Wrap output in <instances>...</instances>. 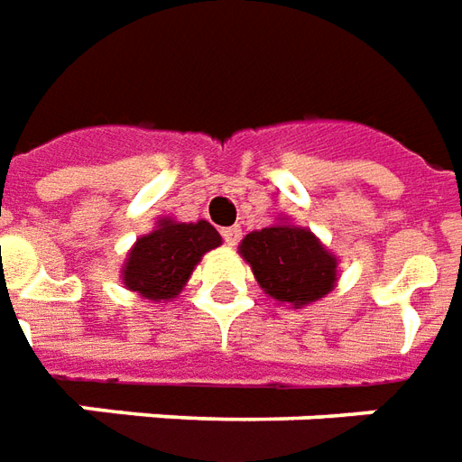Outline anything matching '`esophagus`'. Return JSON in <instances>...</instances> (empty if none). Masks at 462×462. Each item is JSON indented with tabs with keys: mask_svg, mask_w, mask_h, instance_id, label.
<instances>
[{
	"mask_svg": "<svg viewBox=\"0 0 462 462\" xmlns=\"http://www.w3.org/2000/svg\"><path fill=\"white\" fill-rule=\"evenodd\" d=\"M222 237H225L227 245H237L242 237V230L240 227H225V230H222Z\"/></svg>",
	"mask_w": 462,
	"mask_h": 462,
	"instance_id": "1",
	"label": "esophagus"
}]
</instances>
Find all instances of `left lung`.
Instances as JSON below:
<instances>
[{
    "label": "left lung",
    "instance_id": "1",
    "mask_svg": "<svg viewBox=\"0 0 462 462\" xmlns=\"http://www.w3.org/2000/svg\"><path fill=\"white\" fill-rule=\"evenodd\" d=\"M267 298L290 308H305L328 298L337 285L340 260L310 227L287 217L245 235L237 247Z\"/></svg>",
    "mask_w": 462,
    "mask_h": 462
}]
</instances>
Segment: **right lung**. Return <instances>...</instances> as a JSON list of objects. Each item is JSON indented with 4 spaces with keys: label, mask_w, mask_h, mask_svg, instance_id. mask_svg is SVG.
Instances as JSON below:
<instances>
[{
    "label": "right lung",
    "mask_w": 462,
    "mask_h": 462,
    "mask_svg": "<svg viewBox=\"0 0 462 462\" xmlns=\"http://www.w3.org/2000/svg\"><path fill=\"white\" fill-rule=\"evenodd\" d=\"M222 237L208 220L177 222L160 217L154 230L137 237L119 270L122 285L150 302L177 298L199 260L220 247Z\"/></svg>",
    "instance_id": "1"
}]
</instances>
